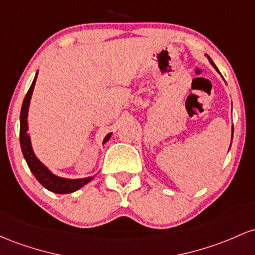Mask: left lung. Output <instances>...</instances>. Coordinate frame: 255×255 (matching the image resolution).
<instances>
[{"mask_svg":"<svg viewBox=\"0 0 255 255\" xmlns=\"http://www.w3.org/2000/svg\"><path fill=\"white\" fill-rule=\"evenodd\" d=\"M205 55H206V56H207L208 61H210V64L213 66V67H214V70H216V71H217V72H218V73H220V72H219V71H218V68H217V66H216V65H214V62L212 61V59H211V58H210V56H208V55H207V54H205ZM222 77H223V76H222ZM233 135H234V127H233V128H231V141H233ZM229 149H230V148H229Z\"/></svg>","mask_w":255,"mask_h":255,"instance_id":"obj_1","label":"left lung"}]
</instances>
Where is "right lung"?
Here are the masks:
<instances>
[{
  "label": "right lung",
  "instance_id": "1",
  "mask_svg": "<svg viewBox=\"0 0 255 255\" xmlns=\"http://www.w3.org/2000/svg\"><path fill=\"white\" fill-rule=\"evenodd\" d=\"M37 71L35 79H33L32 84H31L30 89H28L26 96H25L24 102L21 106V112H20V147H21L22 155H24L25 160H26L28 168L32 172L33 176L36 177V179L38 181L45 189H48L51 193L55 194H70L73 191H77L81 189L82 187H84L85 184H88L93 177H85V178H77V179H71V178H64V177H60L54 174L49 168L47 167L43 162L36 156L35 151H33L32 144H31V137L28 133V108H30V102L31 97H32L33 89H35V84L37 81ZM112 132H110L108 135H106L104 138L102 144L107 143L110 141Z\"/></svg>",
  "mask_w": 255,
  "mask_h": 255
}]
</instances>
